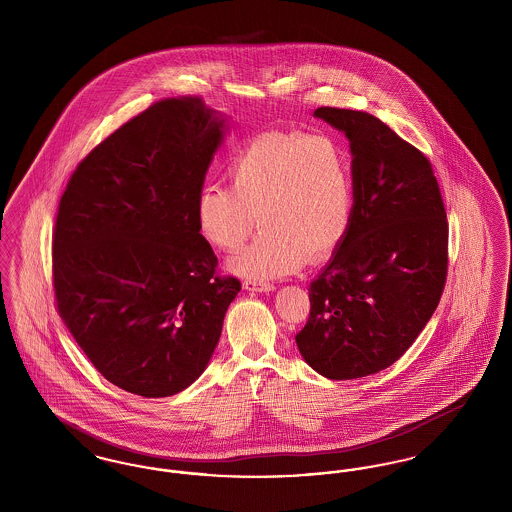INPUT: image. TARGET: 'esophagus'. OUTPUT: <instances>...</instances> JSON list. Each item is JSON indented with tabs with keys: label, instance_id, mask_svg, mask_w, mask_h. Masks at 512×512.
Wrapping results in <instances>:
<instances>
[{
	"label": "esophagus",
	"instance_id": "obj_1",
	"mask_svg": "<svg viewBox=\"0 0 512 512\" xmlns=\"http://www.w3.org/2000/svg\"><path fill=\"white\" fill-rule=\"evenodd\" d=\"M244 288L247 292H274V284H268V282H251V280H245Z\"/></svg>",
	"mask_w": 512,
	"mask_h": 512
}]
</instances>
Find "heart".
Segmentation results:
<instances>
[{"mask_svg": "<svg viewBox=\"0 0 512 512\" xmlns=\"http://www.w3.org/2000/svg\"><path fill=\"white\" fill-rule=\"evenodd\" d=\"M230 186H205L195 220L207 244L238 251L257 222L259 238L230 261L238 276L265 282L318 261L345 238L353 215V172L345 146L328 134L270 132L228 167Z\"/></svg>", "mask_w": 512, "mask_h": 512, "instance_id": "heart-1", "label": "heart"}]
</instances>
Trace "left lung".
I'll return each mask as SVG.
<instances>
[{"label":"left lung","instance_id":"left-lung-1","mask_svg":"<svg viewBox=\"0 0 512 512\" xmlns=\"http://www.w3.org/2000/svg\"><path fill=\"white\" fill-rule=\"evenodd\" d=\"M349 140L351 224L309 286L311 315L295 336L305 363L330 380L393 365L432 318L447 276V215L430 161L365 111L318 107Z\"/></svg>","mask_w":512,"mask_h":512}]
</instances>
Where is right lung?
<instances>
[{
	"label": "right lung",
	"instance_id": "add662e5",
	"mask_svg": "<svg viewBox=\"0 0 512 512\" xmlns=\"http://www.w3.org/2000/svg\"><path fill=\"white\" fill-rule=\"evenodd\" d=\"M199 98L165 99L74 171L53 234L59 317L117 388L169 397L203 374L240 280L215 274L195 201L228 132Z\"/></svg>",
	"mask_w": 512,
	"mask_h": 512
}]
</instances>
